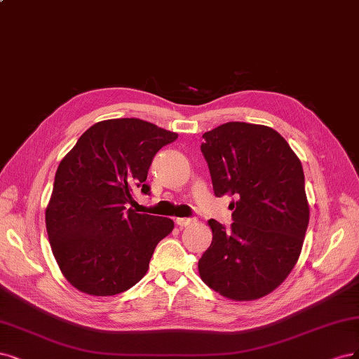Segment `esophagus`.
I'll use <instances>...</instances> for the list:
<instances>
[{
    "mask_svg": "<svg viewBox=\"0 0 359 359\" xmlns=\"http://www.w3.org/2000/svg\"><path fill=\"white\" fill-rule=\"evenodd\" d=\"M192 222V219L191 217H177L176 219V225L177 226H187V225H189Z\"/></svg>",
    "mask_w": 359,
    "mask_h": 359,
    "instance_id": "1",
    "label": "esophagus"
}]
</instances>
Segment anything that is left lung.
Listing matches in <instances>:
<instances>
[{"label": "left lung", "instance_id": "8db88e82", "mask_svg": "<svg viewBox=\"0 0 359 359\" xmlns=\"http://www.w3.org/2000/svg\"><path fill=\"white\" fill-rule=\"evenodd\" d=\"M203 138L215 195L233 196V224L209 221L213 240L200 276L222 297L250 302L274 291L302 253L309 225L303 165L264 125L228 122Z\"/></svg>", "mask_w": 359, "mask_h": 359}]
</instances>
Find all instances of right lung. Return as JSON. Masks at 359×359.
Returning a JSON list of instances; mask_svg holds the SVG:
<instances>
[{
	"instance_id": "obj_1",
	"label": "right lung",
	"mask_w": 359,
	"mask_h": 359,
	"mask_svg": "<svg viewBox=\"0 0 359 359\" xmlns=\"http://www.w3.org/2000/svg\"><path fill=\"white\" fill-rule=\"evenodd\" d=\"M176 133L134 119L92 125L56 170L46 229L65 279L89 295H116L142 280L171 219L126 209L150 194V164Z\"/></svg>"
}]
</instances>
